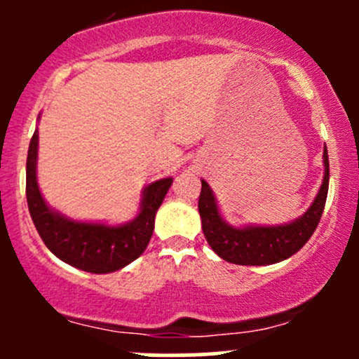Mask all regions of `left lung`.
Listing matches in <instances>:
<instances>
[{
    "label": "left lung",
    "mask_w": 359,
    "mask_h": 359,
    "mask_svg": "<svg viewBox=\"0 0 359 359\" xmlns=\"http://www.w3.org/2000/svg\"><path fill=\"white\" fill-rule=\"evenodd\" d=\"M323 182L313 205L304 215L283 226H245L234 227L222 219L217 200L208 184L201 180L198 210L206 241L220 259L240 266H269L281 262L299 252L313 236L323 213L330 180L327 146L323 151Z\"/></svg>",
    "instance_id": "1"
}]
</instances>
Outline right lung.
Here are the masks:
<instances>
[{"label":"right lung","mask_w":359,"mask_h":359,"mask_svg":"<svg viewBox=\"0 0 359 359\" xmlns=\"http://www.w3.org/2000/svg\"><path fill=\"white\" fill-rule=\"evenodd\" d=\"M38 130L32 135L25 165V196L31 219L46 248L60 260L86 273H114L139 259L149 245L154 217L173 179H159L142 191L140 212L121 226L81 222L55 212L43 200L36 177Z\"/></svg>","instance_id":"add662e5"}]
</instances>
